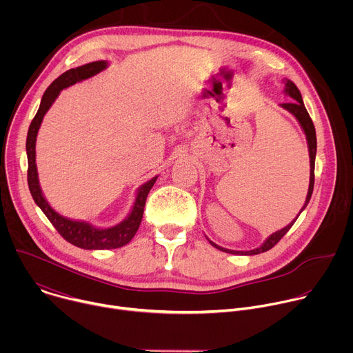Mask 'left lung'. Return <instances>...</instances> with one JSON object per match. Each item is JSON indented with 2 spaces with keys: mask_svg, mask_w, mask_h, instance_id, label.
Listing matches in <instances>:
<instances>
[{
  "mask_svg": "<svg viewBox=\"0 0 353 353\" xmlns=\"http://www.w3.org/2000/svg\"><path fill=\"white\" fill-rule=\"evenodd\" d=\"M285 83V94H288L292 100L289 103H282L281 106L288 110L290 114H293L296 117V120L299 121L301 130H303L305 135H306V139H307V146H309V158H310V183H309V191H307V196H306V201H305V205L301 207L299 215L301 214V211H305V208L307 207L309 201L312 198V194H313V188H314V163H316V152H317V138H316V128H314V124L305 108V103H303V99H301V93L300 90L297 89V86L290 81V79H285L283 81ZM299 215L288 225L285 226L283 229L272 233L260 247L254 248V250H248V251H234V250H229V248H223L218 244H215L214 241H211L208 237V241L216 247L218 250L221 251H225V253H229V254H239V256H256V254H260V253H265V251L271 250L285 234L286 232L293 226V223L296 222V219L299 218Z\"/></svg>",
  "mask_w": 353,
  "mask_h": 353,
  "instance_id": "8db88e82",
  "label": "left lung"
}]
</instances>
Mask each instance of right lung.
Returning a JSON list of instances; mask_svg holds the SVG:
<instances>
[{"instance_id":"obj_1","label":"right lung","mask_w":353,"mask_h":353,"mask_svg":"<svg viewBox=\"0 0 353 353\" xmlns=\"http://www.w3.org/2000/svg\"><path fill=\"white\" fill-rule=\"evenodd\" d=\"M108 61H94L89 63L72 70H68L67 72L61 74L52 85H50L40 102V108L32 120L28 131V138H26V154H28V184L30 194L34 199L36 205L43 211V214L47 216V219L53 223V226L57 229V232L71 244L85 248V250H110V248H119L125 245L127 243L131 241V239L135 236L141 221L143 215V208L146 203V196L150 188L154 187L158 176L154 179H150L149 181L143 183L135 195L134 205L131 208V212L128 216L121 221L119 225L112 226V228H96L90 225L89 222L83 221H74L70 218H65L56 212L50 204L47 203V199L44 198L40 184H39V174H37V168H36V137L40 128V124L43 121L44 114L47 110L52 108L54 103V100L60 94V92L77 82H81L83 79H88L100 71H103L108 68Z\"/></svg>"}]
</instances>
